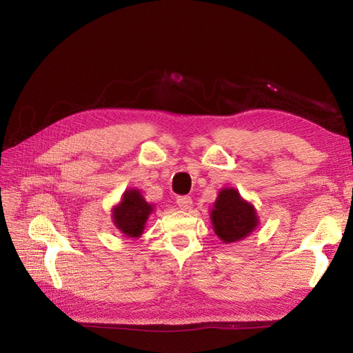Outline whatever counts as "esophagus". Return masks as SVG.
Wrapping results in <instances>:
<instances>
[{
	"mask_svg": "<svg viewBox=\"0 0 353 353\" xmlns=\"http://www.w3.org/2000/svg\"><path fill=\"white\" fill-rule=\"evenodd\" d=\"M176 203H178V206H179L181 209L187 210V209L191 208V205H193V200H191L190 196H179V197L176 199Z\"/></svg>",
	"mask_w": 353,
	"mask_h": 353,
	"instance_id": "esophagus-1",
	"label": "esophagus"
}]
</instances>
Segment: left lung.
I'll use <instances>...</instances> for the list:
<instances>
[{"instance_id":"left-lung-1","label":"left lung","mask_w":353,"mask_h":353,"mask_svg":"<svg viewBox=\"0 0 353 353\" xmlns=\"http://www.w3.org/2000/svg\"><path fill=\"white\" fill-rule=\"evenodd\" d=\"M210 216L216 236L225 243L248 237L258 225V216L253 206L244 201L234 188L221 191Z\"/></svg>"}]
</instances>
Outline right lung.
<instances>
[{
    "label": "right lung",
    "mask_w": 353,
    "mask_h": 353,
    "mask_svg": "<svg viewBox=\"0 0 353 353\" xmlns=\"http://www.w3.org/2000/svg\"><path fill=\"white\" fill-rule=\"evenodd\" d=\"M152 210L153 208L143 199L140 191H125L121 205L113 210L114 225L126 236L140 237Z\"/></svg>",
    "instance_id": "obj_1"
}]
</instances>
